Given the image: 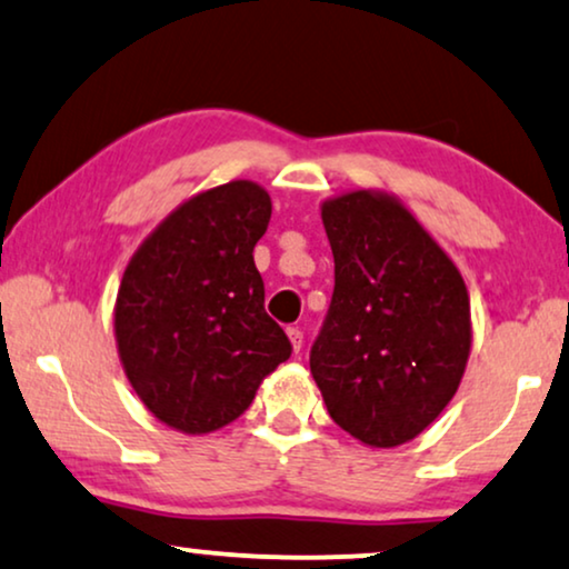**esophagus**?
Masks as SVG:
<instances>
[{
	"mask_svg": "<svg viewBox=\"0 0 569 569\" xmlns=\"http://www.w3.org/2000/svg\"><path fill=\"white\" fill-rule=\"evenodd\" d=\"M289 338H291V346L293 351H301V346H305V332H301L299 328H289Z\"/></svg>",
	"mask_w": 569,
	"mask_h": 569,
	"instance_id": "esophagus-1",
	"label": "esophagus"
}]
</instances>
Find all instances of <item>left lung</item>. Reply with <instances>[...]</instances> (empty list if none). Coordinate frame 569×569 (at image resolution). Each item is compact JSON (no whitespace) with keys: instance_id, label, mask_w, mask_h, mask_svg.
Listing matches in <instances>:
<instances>
[{"instance_id":"obj_1","label":"left lung","mask_w":569,"mask_h":569,"mask_svg":"<svg viewBox=\"0 0 569 569\" xmlns=\"http://www.w3.org/2000/svg\"><path fill=\"white\" fill-rule=\"evenodd\" d=\"M336 289L309 369L340 429L372 448L421 435L456 396L471 351L463 278L388 194L322 206Z\"/></svg>"}]
</instances>
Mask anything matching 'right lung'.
<instances>
[{
  "label": "right lung",
  "instance_id": "1",
  "mask_svg": "<svg viewBox=\"0 0 569 569\" xmlns=\"http://www.w3.org/2000/svg\"><path fill=\"white\" fill-rule=\"evenodd\" d=\"M270 194L229 181L173 210L127 264L113 312L119 356L148 411L187 435L237 419L291 356L264 312L254 244Z\"/></svg>",
  "mask_w": 569,
  "mask_h": 569
}]
</instances>
